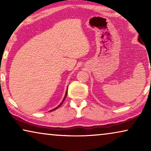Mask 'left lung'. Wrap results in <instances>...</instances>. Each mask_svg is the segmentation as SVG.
<instances>
[{
  "label": "left lung",
  "instance_id": "8db88e82",
  "mask_svg": "<svg viewBox=\"0 0 151 151\" xmlns=\"http://www.w3.org/2000/svg\"><path fill=\"white\" fill-rule=\"evenodd\" d=\"M138 40H139V42H140V43H141V44H142V42H141V40H140V38L139 39V38H138Z\"/></svg>",
  "mask_w": 151,
  "mask_h": 151
}]
</instances>
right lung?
I'll list each match as a JSON object with an SVG mask.
<instances>
[{
	"label": "right lung",
	"mask_w": 151,
	"mask_h": 151,
	"mask_svg": "<svg viewBox=\"0 0 151 151\" xmlns=\"http://www.w3.org/2000/svg\"><path fill=\"white\" fill-rule=\"evenodd\" d=\"M67 90H68V89H67V92H66V93H65V98H64V99H63V102H62L60 103V105H59V106H57V107H56V108H55V109H52V110H51V111H54V110H55V109H57L58 108V107H60V106H61V105H62V104H63V102H64V101H65V98H66V97H67Z\"/></svg>",
	"instance_id": "right-lung-1"
}]
</instances>
